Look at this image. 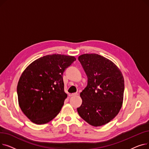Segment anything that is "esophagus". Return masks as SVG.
<instances>
[{
  "label": "esophagus",
  "instance_id": "1",
  "mask_svg": "<svg viewBox=\"0 0 149 149\" xmlns=\"http://www.w3.org/2000/svg\"><path fill=\"white\" fill-rule=\"evenodd\" d=\"M78 94L77 93H70V94H69V97H73V96H75V95H77Z\"/></svg>",
  "mask_w": 149,
  "mask_h": 149
}]
</instances>
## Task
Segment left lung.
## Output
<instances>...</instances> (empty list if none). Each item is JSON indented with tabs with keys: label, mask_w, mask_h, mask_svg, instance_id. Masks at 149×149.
I'll return each mask as SVG.
<instances>
[{
	"label": "left lung",
	"mask_w": 149,
	"mask_h": 149,
	"mask_svg": "<svg viewBox=\"0 0 149 149\" xmlns=\"http://www.w3.org/2000/svg\"><path fill=\"white\" fill-rule=\"evenodd\" d=\"M79 60L87 75L88 84L80 93L82 104L77 112L91 126H103L113 119L121 108L123 76L112 61L98 54H83Z\"/></svg>",
	"instance_id": "obj_1"
}]
</instances>
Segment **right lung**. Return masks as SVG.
<instances>
[{
	"instance_id": "right-lung-1",
	"label": "right lung",
	"mask_w": 149,
	"mask_h": 149,
	"mask_svg": "<svg viewBox=\"0 0 149 149\" xmlns=\"http://www.w3.org/2000/svg\"><path fill=\"white\" fill-rule=\"evenodd\" d=\"M75 60L73 56L48 55L23 71L17 88L18 101L22 111L33 123L45 124L58 114L67 97L63 74Z\"/></svg>"
}]
</instances>
